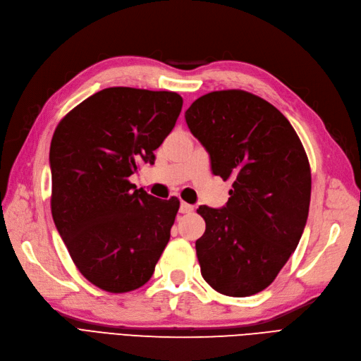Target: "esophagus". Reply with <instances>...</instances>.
I'll use <instances>...</instances> for the list:
<instances>
[{"label":"esophagus","instance_id":"obj_1","mask_svg":"<svg viewBox=\"0 0 361 361\" xmlns=\"http://www.w3.org/2000/svg\"><path fill=\"white\" fill-rule=\"evenodd\" d=\"M192 207H191V204L190 203H187V202H182L180 203V208H179V212L180 214H190V212H192Z\"/></svg>","mask_w":361,"mask_h":361}]
</instances>
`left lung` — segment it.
Masks as SVG:
<instances>
[{"instance_id":"8db88e82","label":"left lung","mask_w":361,"mask_h":361,"mask_svg":"<svg viewBox=\"0 0 361 361\" xmlns=\"http://www.w3.org/2000/svg\"><path fill=\"white\" fill-rule=\"evenodd\" d=\"M211 170L232 179L226 207H199L207 229L196 241L203 279L221 295L246 298L269 287L304 232L311 171L290 121L241 90L202 95L185 112Z\"/></svg>"}]
</instances>
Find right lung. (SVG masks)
I'll return each instance as SVG.
<instances>
[{"mask_svg":"<svg viewBox=\"0 0 361 361\" xmlns=\"http://www.w3.org/2000/svg\"><path fill=\"white\" fill-rule=\"evenodd\" d=\"M170 91L106 87L68 112L50 147L51 214L75 267L109 293L147 282L170 240L179 200L129 176L167 138L182 109Z\"/></svg>","mask_w":361,"mask_h":361,"instance_id":"add662e5","label":"right lung"}]
</instances>
